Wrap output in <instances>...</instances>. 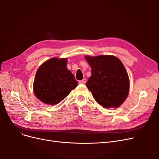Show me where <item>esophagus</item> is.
<instances>
[{
    "mask_svg": "<svg viewBox=\"0 0 159 159\" xmlns=\"http://www.w3.org/2000/svg\"><path fill=\"white\" fill-rule=\"evenodd\" d=\"M79 83L80 84H85L86 83V80L85 79H83L82 80H81L79 81Z\"/></svg>",
    "mask_w": 159,
    "mask_h": 159,
    "instance_id": "1",
    "label": "esophagus"
}]
</instances>
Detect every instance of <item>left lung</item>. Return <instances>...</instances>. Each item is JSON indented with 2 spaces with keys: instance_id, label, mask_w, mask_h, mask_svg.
<instances>
[{
  "instance_id": "1",
  "label": "left lung",
  "mask_w": 159,
  "mask_h": 159,
  "mask_svg": "<svg viewBox=\"0 0 159 159\" xmlns=\"http://www.w3.org/2000/svg\"><path fill=\"white\" fill-rule=\"evenodd\" d=\"M85 57L91 68L85 85L95 100L104 108L119 107L129 90V76L121 60L106 55Z\"/></svg>"
}]
</instances>
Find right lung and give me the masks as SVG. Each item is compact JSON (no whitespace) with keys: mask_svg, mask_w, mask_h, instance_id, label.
<instances>
[{"mask_svg":"<svg viewBox=\"0 0 159 159\" xmlns=\"http://www.w3.org/2000/svg\"><path fill=\"white\" fill-rule=\"evenodd\" d=\"M66 66V58L54 57L45 61L38 69L33 89L42 102L56 105L77 87L78 81Z\"/></svg>","mask_w":159,"mask_h":159,"instance_id":"1","label":"right lung"}]
</instances>
